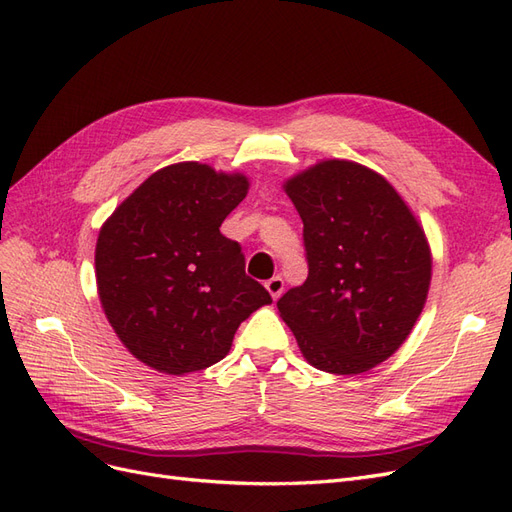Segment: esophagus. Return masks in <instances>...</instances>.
I'll use <instances>...</instances> for the list:
<instances>
[{"label": "esophagus", "mask_w": 512, "mask_h": 512, "mask_svg": "<svg viewBox=\"0 0 512 512\" xmlns=\"http://www.w3.org/2000/svg\"><path fill=\"white\" fill-rule=\"evenodd\" d=\"M265 288L269 290L273 301L280 299V294H282V290H284V280H282L280 275H275V277H271V280L265 284Z\"/></svg>", "instance_id": "34e87169"}]
</instances>
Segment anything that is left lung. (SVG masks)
Segmentation results:
<instances>
[{"mask_svg": "<svg viewBox=\"0 0 512 512\" xmlns=\"http://www.w3.org/2000/svg\"><path fill=\"white\" fill-rule=\"evenodd\" d=\"M284 190L303 220L307 280L277 301L309 365L363 374L406 342L431 284V250L406 200L376 170L322 160Z\"/></svg>", "mask_w": 512, "mask_h": 512, "instance_id": "1", "label": "left lung"}]
</instances>
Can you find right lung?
Masks as SVG:
<instances>
[{
    "instance_id": "add662e5",
    "label": "right lung",
    "mask_w": 512,
    "mask_h": 512,
    "mask_svg": "<svg viewBox=\"0 0 512 512\" xmlns=\"http://www.w3.org/2000/svg\"><path fill=\"white\" fill-rule=\"evenodd\" d=\"M250 190L241 173L179 162L113 211L96 243L104 314L138 361L170 376L222 361L239 324L271 294L245 275L220 226Z\"/></svg>"
}]
</instances>
